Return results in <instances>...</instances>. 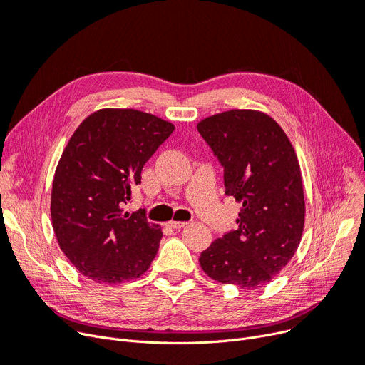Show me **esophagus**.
Wrapping results in <instances>:
<instances>
[{
	"label": "esophagus",
	"instance_id": "obj_1",
	"mask_svg": "<svg viewBox=\"0 0 365 365\" xmlns=\"http://www.w3.org/2000/svg\"><path fill=\"white\" fill-rule=\"evenodd\" d=\"M187 222L185 221H169L168 222V225L169 227H172V229H181V227H184Z\"/></svg>",
	"mask_w": 365,
	"mask_h": 365
}]
</instances>
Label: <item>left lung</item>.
<instances>
[{
    "instance_id": "left-lung-1",
    "label": "left lung",
    "mask_w": 365,
    "mask_h": 365,
    "mask_svg": "<svg viewBox=\"0 0 365 365\" xmlns=\"http://www.w3.org/2000/svg\"><path fill=\"white\" fill-rule=\"evenodd\" d=\"M197 130L224 168L225 195L242 203L239 229L199 258L211 279L242 289L267 285L296 254L304 227L300 163L287 133L266 113L230 110Z\"/></svg>"
}]
</instances>
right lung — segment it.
Wrapping results in <instances>:
<instances>
[{
	"label": "right lung",
	"instance_id": "1",
	"mask_svg": "<svg viewBox=\"0 0 365 365\" xmlns=\"http://www.w3.org/2000/svg\"><path fill=\"white\" fill-rule=\"evenodd\" d=\"M175 126L132 108L86 117L55 170L50 214L58 244L74 267L99 284L144 274L159 251L162 229L143 212H125L130 188Z\"/></svg>",
	"mask_w": 365,
	"mask_h": 365
}]
</instances>
